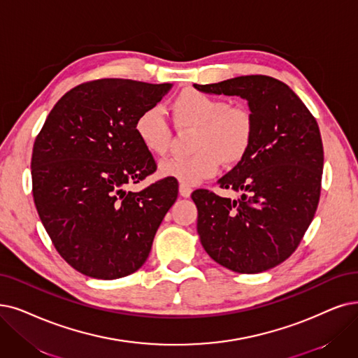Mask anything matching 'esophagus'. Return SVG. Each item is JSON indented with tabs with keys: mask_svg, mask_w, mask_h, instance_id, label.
Returning <instances> with one entry per match:
<instances>
[{
	"mask_svg": "<svg viewBox=\"0 0 358 358\" xmlns=\"http://www.w3.org/2000/svg\"><path fill=\"white\" fill-rule=\"evenodd\" d=\"M179 194H180L183 198H189L191 194H192V188L188 187V185L179 183Z\"/></svg>",
	"mask_w": 358,
	"mask_h": 358,
	"instance_id": "1",
	"label": "esophagus"
}]
</instances>
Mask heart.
Returning <instances> with one entry per match:
<instances>
[{"instance_id": "heart-1", "label": "heart", "mask_w": 358, "mask_h": 358, "mask_svg": "<svg viewBox=\"0 0 358 358\" xmlns=\"http://www.w3.org/2000/svg\"><path fill=\"white\" fill-rule=\"evenodd\" d=\"M179 129H195L191 139L194 154L187 159H169L159 166L162 178L183 185H196L217 173L222 163L235 166L244 160L254 138V122L248 110L229 106L226 99L198 90H183L170 104ZM139 144L154 157H163L170 147L171 129L159 107L142 110L134 124Z\"/></svg>"}]
</instances>
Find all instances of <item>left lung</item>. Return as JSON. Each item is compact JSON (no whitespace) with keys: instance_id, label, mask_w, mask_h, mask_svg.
<instances>
[{"instance_id":"8db88e82","label":"left lung","mask_w":358,"mask_h":358,"mask_svg":"<svg viewBox=\"0 0 358 358\" xmlns=\"http://www.w3.org/2000/svg\"><path fill=\"white\" fill-rule=\"evenodd\" d=\"M207 94L248 101L252 144L219 185L239 199L192 192L199 241L214 262L238 273H262L296 250L317 210L323 144L316 119L283 82L263 75L196 85Z\"/></svg>"}]
</instances>
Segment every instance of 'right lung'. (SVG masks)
Segmentation results:
<instances>
[{
	"label": "right lung",
	"mask_w": 358,
	"mask_h": 358,
	"mask_svg": "<svg viewBox=\"0 0 358 358\" xmlns=\"http://www.w3.org/2000/svg\"><path fill=\"white\" fill-rule=\"evenodd\" d=\"M171 87L131 79L78 85L57 101L35 139L31 169L39 219L55 250L85 276L111 280L136 271L176 201L170 178L126 191L157 169L136 139L135 120Z\"/></svg>",
	"instance_id": "obj_1"
}]
</instances>
